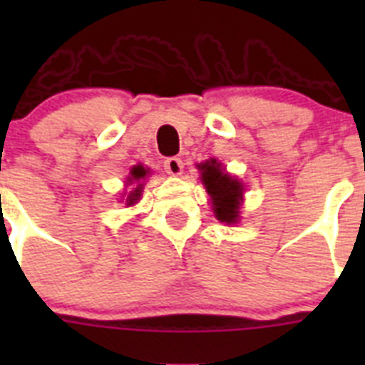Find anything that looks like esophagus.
<instances>
[{
  "label": "esophagus",
  "mask_w": 365,
  "mask_h": 365,
  "mask_svg": "<svg viewBox=\"0 0 365 365\" xmlns=\"http://www.w3.org/2000/svg\"><path fill=\"white\" fill-rule=\"evenodd\" d=\"M164 170H166V173H170V175H180V173H182V160H180L179 157H168V159L164 160Z\"/></svg>",
  "instance_id": "obj_1"
}]
</instances>
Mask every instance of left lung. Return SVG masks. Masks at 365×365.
Instances as JSON below:
<instances>
[{
  "label": "left lung",
  "mask_w": 365,
  "mask_h": 365,
  "mask_svg": "<svg viewBox=\"0 0 365 365\" xmlns=\"http://www.w3.org/2000/svg\"><path fill=\"white\" fill-rule=\"evenodd\" d=\"M199 170L202 172V185L206 186V192L210 193L215 217L221 222H228V225L237 221L243 185L237 179H232L230 175L222 172L221 164L217 160L199 164Z\"/></svg>",
  "instance_id": "left-lung-1"
}]
</instances>
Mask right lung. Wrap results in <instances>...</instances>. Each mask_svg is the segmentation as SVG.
<instances>
[{"label": "right lung", "mask_w": 365, "mask_h": 365, "mask_svg": "<svg viewBox=\"0 0 365 365\" xmlns=\"http://www.w3.org/2000/svg\"><path fill=\"white\" fill-rule=\"evenodd\" d=\"M146 173H148V170H144L143 166H135L133 170H131L130 180H131V182H133V180H137V182H138V180L146 177ZM140 192H143V185H137V188H135L133 192L130 193V197L125 199V202H128V205H133V202L137 201L138 197H140Z\"/></svg>", "instance_id": "add662e5"}]
</instances>
